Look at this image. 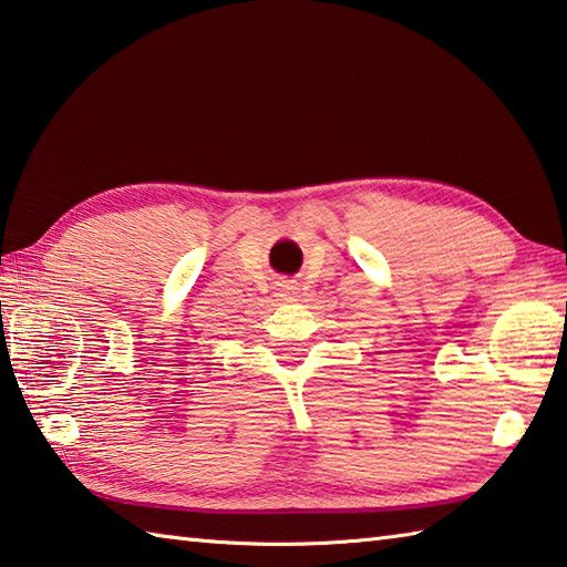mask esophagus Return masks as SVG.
<instances>
[{"instance_id":"34e87169","label":"esophagus","mask_w":567,"mask_h":567,"mask_svg":"<svg viewBox=\"0 0 567 567\" xmlns=\"http://www.w3.org/2000/svg\"><path fill=\"white\" fill-rule=\"evenodd\" d=\"M292 290H295V287L292 285H280V297H290L292 295Z\"/></svg>"}]
</instances>
